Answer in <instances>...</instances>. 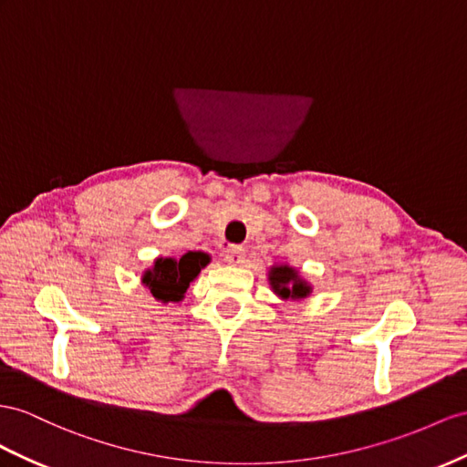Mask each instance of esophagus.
Wrapping results in <instances>:
<instances>
[{
  "label": "esophagus",
  "mask_w": 467,
  "mask_h": 467,
  "mask_svg": "<svg viewBox=\"0 0 467 467\" xmlns=\"http://www.w3.org/2000/svg\"><path fill=\"white\" fill-rule=\"evenodd\" d=\"M224 260L229 262L231 266H241L244 262V248L241 246H229L224 250Z\"/></svg>",
  "instance_id": "1"
}]
</instances>
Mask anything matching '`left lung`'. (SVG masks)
<instances>
[{
  "instance_id": "left-lung-1",
  "label": "left lung",
  "mask_w": 467,
  "mask_h": 467,
  "mask_svg": "<svg viewBox=\"0 0 467 467\" xmlns=\"http://www.w3.org/2000/svg\"><path fill=\"white\" fill-rule=\"evenodd\" d=\"M268 284L270 290L285 302H302L314 292V285L302 276L300 270L290 265H272L268 270Z\"/></svg>"
}]
</instances>
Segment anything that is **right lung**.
Returning a JSON list of instances; mask_svg holds the SVG:
<instances>
[{
    "instance_id": "right-lung-1",
    "label": "right lung",
    "mask_w": 467,
    "mask_h": 467,
    "mask_svg": "<svg viewBox=\"0 0 467 467\" xmlns=\"http://www.w3.org/2000/svg\"><path fill=\"white\" fill-rule=\"evenodd\" d=\"M211 262L201 250H187L182 256H158L150 268L143 270L141 284L161 304L183 302L185 292L199 272Z\"/></svg>"
}]
</instances>
